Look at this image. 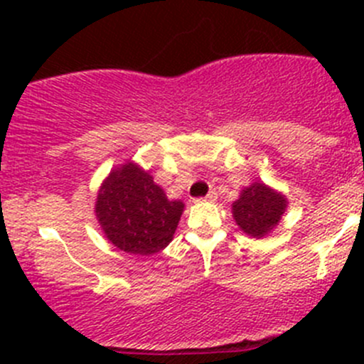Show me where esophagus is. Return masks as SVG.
I'll return each mask as SVG.
<instances>
[{"label": "esophagus", "mask_w": 364, "mask_h": 364, "mask_svg": "<svg viewBox=\"0 0 364 364\" xmlns=\"http://www.w3.org/2000/svg\"><path fill=\"white\" fill-rule=\"evenodd\" d=\"M203 200H208V203H213V200H216V192H209L205 197H200V199H197V203H203Z\"/></svg>", "instance_id": "esophagus-1"}]
</instances>
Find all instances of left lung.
<instances>
[{
    "mask_svg": "<svg viewBox=\"0 0 364 364\" xmlns=\"http://www.w3.org/2000/svg\"><path fill=\"white\" fill-rule=\"evenodd\" d=\"M285 205L287 200L280 193H274L262 183H255L243 190L240 199L234 203V220L248 236L262 237L280 222Z\"/></svg>",
    "mask_w": 364,
    "mask_h": 364,
    "instance_id": "obj_1",
    "label": "left lung"
}]
</instances>
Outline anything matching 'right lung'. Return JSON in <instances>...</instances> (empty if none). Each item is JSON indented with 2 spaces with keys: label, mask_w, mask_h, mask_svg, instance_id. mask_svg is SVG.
Here are the masks:
<instances>
[{
  "label": "right lung",
  "mask_w": 364,
  "mask_h": 364,
  "mask_svg": "<svg viewBox=\"0 0 364 364\" xmlns=\"http://www.w3.org/2000/svg\"><path fill=\"white\" fill-rule=\"evenodd\" d=\"M95 211L114 247L135 255H151L172 241L183 203L168 200L149 172L127 164L105 179Z\"/></svg>",
  "instance_id": "1"
}]
</instances>
